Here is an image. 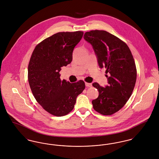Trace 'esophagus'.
<instances>
[{
	"label": "esophagus",
	"instance_id": "esophagus-1",
	"mask_svg": "<svg viewBox=\"0 0 159 159\" xmlns=\"http://www.w3.org/2000/svg\"><path fill=\"white\" fill-rule=\"evenodd\" d=\"M85 85H86V87H91L92 86V84L91 83H87V82L85 83Z\"/></svg>",
	"mask_w": 159,
	"mask_h": 159
}]
</instances>
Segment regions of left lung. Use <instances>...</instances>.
Returning a JSON list of instances; mask_svg holds the SVG:
<instances>
[{"instance_id": "8db88e82", "label": "left lung", "mask_w": 159, "mask_h": 159, "mask_svg": "<svg viewBox=\"0 0 159 159\" xmlns=\"http://www.w3.org/2000/svg\"><path fill=\"white\" fill-rule=\"evenodd\" d=\"M84 39L91 43L100 68L105 67L108 85L92 84L99 92L92 101L93 109L102 115L120 110L130 97L136 80V68L130 50L123 41L104 30L86 32Z\"/></svg>"}]
</instances>
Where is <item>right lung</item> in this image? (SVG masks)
<instances>
[{
	"label": "right lung",
	"mask_w": 159,
	"mask_h": 159,
	"mask_svg": "<svg viewBox=\"0 0 159 159\" xmlns=\"http://www.w3.org/2000/svg\"><path fill=\"white\" fill-rule=\"evenodd\" d=\"M83 35L80 31L57 33L39 43L31 55L28 67L31 90L38 103L53 116L71 111L85 88L83 80L62 81L59 73L71 62L73 49Z\"/></svg>",
	"instance_id": "1"
}]
</instances>
